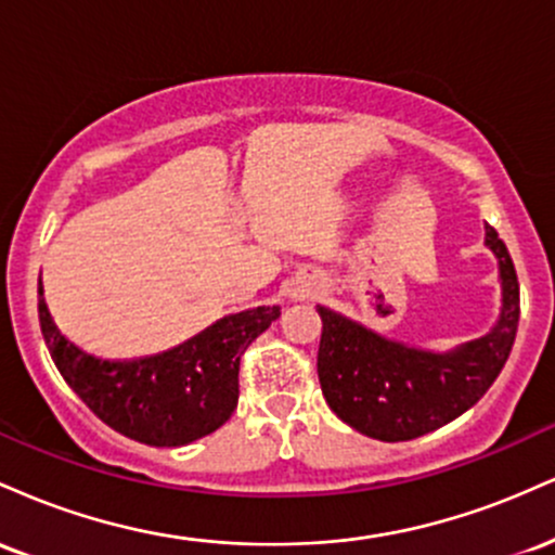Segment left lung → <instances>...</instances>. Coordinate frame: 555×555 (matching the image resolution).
<instances>
[{
    "mask_svg": "<svg viewBox=\"0 0 555 555\" xmlns=\"http://www.w3.org/2000/svg\"><path fill=\"white\" fill-rule=\"evenodd\" d=\"M486 245L501 269L503 308L495 328L449 354L404 347L328 308H318L323 331L318 380L336 417L378 441H412L467 412L506 365L519 326V282L512 256L493 227Z\"/></svg>",
    "mask_w": 555,
    "mask_h": 555,
    "instance_id": "obj_1",
    "label": "left lung"
}]
</instances>
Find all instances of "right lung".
<instances>
[{
    "label": "right lung",
    "mask_w": 555,
    "mask_h": 555,
    "mask_svg": "<svg viewBox=\"0 0 555 555\" xmlns=\"http://www.w3.org/2000/svg\"><path fill=\"white\" fill-rule=\"evenodd\" d=\"M279 318V308H253L169 352L138 360H101L62 336L38 299L41 334L56 371L95 417L132 441L184 446L232 417L240 399V358Z\"/></svg>",
    "instance_id": "add662e5"
}]
</instances>
